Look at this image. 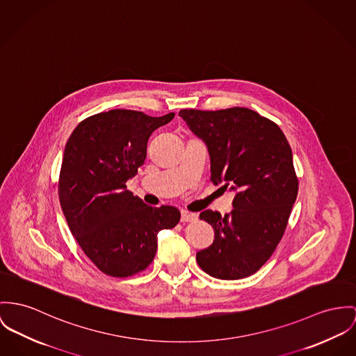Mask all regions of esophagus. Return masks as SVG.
<instances>
[{"label":"esophagus","instance_id":"obj_1","mask_svg":"<svg viewBox=\"0 0 356 356\" xmlns=\"http://www.w3.org/2000/svg\"><path fill=\"white\" fill-rule=\"evenodd\" d=\"M197 220V216L190 213V211H183L181 213V222H195Z\"/></svg>","mask_w":356,"mask_h":356}]
</instances>
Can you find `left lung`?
Returning <instances> with one entry per match:
<instances>
[{
    "label": "left lung",
    "instance_id": "1",
    "mask_svg": "<svg viewBox=\"0 0 356 356\" xmlns=\"http://www.w3.org/2000/svg\"><path fill=\"white\" fill-rule=\"evenodd\" d=\"M179 115L209 147L213 184L237 191L230 214L200 213L214 229V241L196 253V261L218 279L254 274L282 240L297 199L291 147L275 122L249 108H190Z\"/></svg>",
    "mask_w": 356,
    "mask_h": 356
}]
</instances>
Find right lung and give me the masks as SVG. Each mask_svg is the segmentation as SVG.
<instances>
[{"mask_svg":"<svg viewBox=\"0 0 356 356\" xmlns=\"http://www.w3.org/2000/svg\"><path fill=\"white\" fill-rule=\"evenodd\" d=\"M175 113L149 116L111 110L83 119L66 142L58 195L69 229L103 273L129 277L145 271L157 250V233L172 229L180 211L145 204L126 181L145 163L147 140Z\"/></svg>","mask_w":356,"mask_h":356,"instance_id":"add662e5","label":"right lung"}]
</instances>
